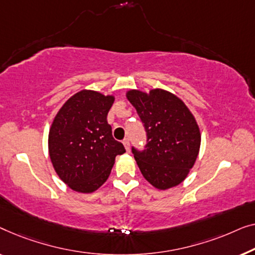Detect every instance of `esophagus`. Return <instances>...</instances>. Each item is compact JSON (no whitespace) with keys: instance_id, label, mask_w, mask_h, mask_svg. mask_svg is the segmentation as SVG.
<instances>
[{"instance_id":"34e87169","label":"esophagus","mask_w":255,"mask_h":255,"mask_svg":"<svg viewBox=\"0 0 255 255\" xmlns=\"http://www.w3.org/2000/svg\"><path fill=\"white\" fill-rule=\"evenodd\" d=\"M123 143H124L125 148H126V151H127V152L130 151V148H129V139H128V138H125L124 141H123Z\"/></svg>"}]
</instances>
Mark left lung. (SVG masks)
I'll use <instances>...</instances> for the list:
<instances>
[{
    "mask_svg": "<svg viewBox=\"0 0 255 255\" xmlns=\"http://www.w3.org/2000/svg\"><path fill=\"white\" fill-rule=\"evenodd\" d=\"M148 136L144 151L132 148L135 160L146 181L160 191L180 185L199 156L201 131L188 106L164 89L126 92Z\"/></svg>",
    "mask_w": 255,
    "mask_h": 255,
    "instance_id": "8db88e82",
    "label": "left lung"
}]
</instances>
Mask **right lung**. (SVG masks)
Listing matches in <instances>:
<instances>
[{
  "mask_svg": "<svg viewBox=\"0 0 255 255\" xmlns=\"http://www.w3.org/2000/svg\"><path fill=\"white\" fill-rule=\"evenodd\" d=\"M116 97L81 90L61 106L48 132V153L59 178L75 192L93 193L126 152L112 136L107 113Z\"/></svg>",
  "mask_w": 255,
  "mask_h": 255,
  "instance_id": "right-lung-1",
  "label": "right lung"
}]
</instances>
